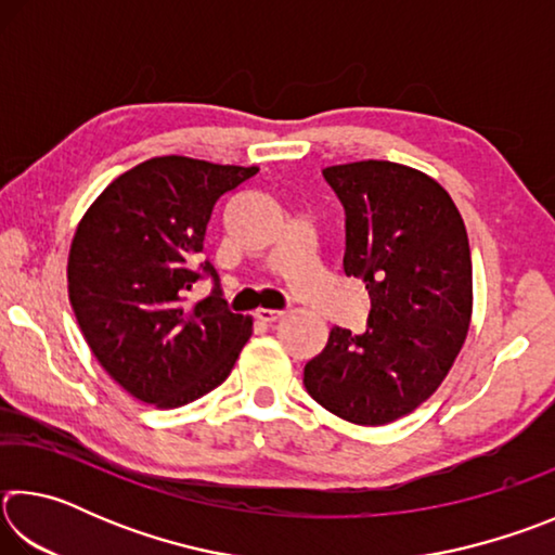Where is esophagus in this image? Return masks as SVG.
<instances>
[{
  "instance_id": "obj_1",
  "label": "esophagus",
  "mask_w": 555,
  "mask_h": 555,
  "mask_svg": "<svg viewBox=\"0 0 555 555\" xmlns=\"http://www.w3.org/2000/svg\"><path fill=\"white\" fill-rule=\"evenodd\" d=\"M257 315V321H261V323H279L281 318H284L286 313L284 311H271V308H259V311L255 313Z\"/></svg>"
}]
</instances>
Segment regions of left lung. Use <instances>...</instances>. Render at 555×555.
<instances>
[{"label":"left lung","mask_w":555,"mask_h":555,"mask_svg":"<svg viewBox=\"0 0 555 555\" xmlns=\"http://www.w3.org/2000/svg\"><path fill=\"white\" fill-rule=\"evenodd\" d=\"M345 208V274L370 294L367 331L333 327L306 391L357 426H384L434 393L473 318L465 222L434 178L391 162L323 168Z\"/></svg>","instance_id":"left-lung-1"}]
</instances>
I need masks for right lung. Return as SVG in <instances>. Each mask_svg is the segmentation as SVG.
Returning a JSON list of instances; mask_svg holds the SVG:
<instances>
[{
  "label": "right lung",
  "mask_w": 555,
  "mask_h": 555,
  "mask_svg": "<svg viewBox=\"0 0 555 555\" xmlns=\"http://www.w3.org/2000/svg\"><path fill=\"white\" fill-rule=\"evenodd\" d=\"M259 166L156 156L115 178L82 215L68 255V298L82 337L112 379L156 409H178L230 377L251 318L230 313L218 274L208 298L188 304L201 279L215 203Z\"/></svg>",
  "instance_id": "add662e5"
}]
</instances>
